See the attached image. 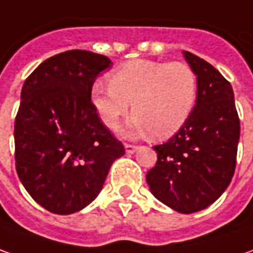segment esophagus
I'll return each instance as SVG.
<instances>
[{
    "label": "esophagus",
    "mask_w": 253,
    "mask_h": 253,
    "mask_svg": "<svg viewBox=\"0 0 253 253\" xmlns=\"http://www.w3.org/2000/svg\"><path fill=\"white\" fill-rule=\"evenodd\" d=\"M125 148H126L127 154H133L137 151V148H138V147L134 145V144H126V145H125Z\"/></svg>",
    "instance_id": "esophagus-1"
}]
</instances>
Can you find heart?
Returning <instances> with one entry per match:
<instances>
[{
    "label": "heart",
    "instance_id": "obj_1",
    "mask_svg": "<svg viewBox=\"0 0 253 253\" xmlns=\"http://www.w3.org/2000/svg\"><path fill=\"white\" fill-rule=\"evenodd\" d=\"M109 84H93L91 102L100 120L113 130L131 103L133 133L150 131L154 138H168L186 123L196 103V73L182 61L133 60L116 68Z\"/></svg>",
    "mask_w": 253,
    "mask_h": 253
}]
</instances>
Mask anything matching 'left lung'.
<instances>
[{
	"label": "left lung",
	"instance_id": "obj_1",
	"mask_svg": "<svg viewBox=\"0 0 253 253\" xmlns=\"http://www.w3.org/2000/svg\"><path fill=\"white\" fill-rule=\"evenodd\" d=\"M183 56L196 73V105L176 134L154 147L158 158L147 183L164 205L190 214L214 203L230 185L241 126L231 84L203 58Z\"/></svg>",
	"mask_w": 253,
	"mask_h": 253
}]
</instances>
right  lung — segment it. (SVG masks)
<instances>
[{
    "mask_svg": "<svg viewBox=\"0 0 253 253\" xmlns=\"http://www.w3.org/2000/svg\"><path fill=\"white\" fill-rule=\"evenodd\" d=\"M109 58L68 50L23 84L15 119V165L32 199L50 213L83 210L99 195L123 144L100 122L91 88Z\"/></svg>",
    "mask_w": 253,
    "mask_h": 253,
    "instance_id": "add662e5",
    "label": "right lung"
}]
</instances>
